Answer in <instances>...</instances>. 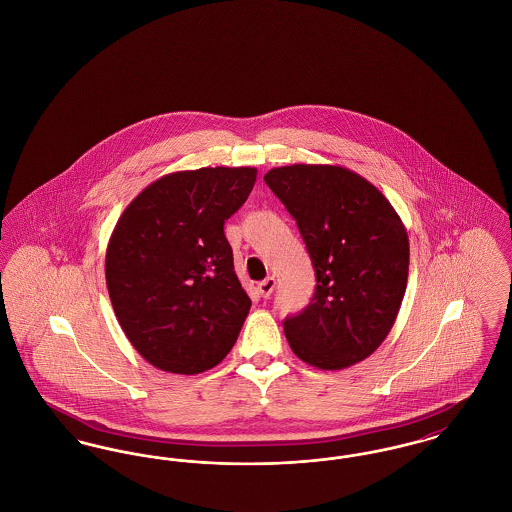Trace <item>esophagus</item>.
I'll use <instances>...</instances> for the list:
<instances>
[{
	"mask_svg": "<svg viewBox=\"0 0 512 512\" xmlns=\"http://www.w3.org/2000/svg\"><path fill=\"white\" fill-rule=\"evenodd\" d=\"M256 289H258L260 295L264 296V298H268V296L273 293V289H275V279H273V277H266L264 281L258 283Z\"/></svg>",
	"mask_w": 512,
	"mask_h": 512,
	"instance_id": "obj_1",
	"label": "esophagus"
}]
</instances>
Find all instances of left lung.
<instances>
[{
    "mask_svg": "<svg viewBox=\"0 0 512 512\" xmlns=\"http://www.w3.org/2000/svg\"><path fill=\"white\" fill-rule=\"evenodd\" d=\"M264 181L295 217L316 269V293L283 323L296 356L318 370L362 362L395 325L410 246L403 219L368 179L343 165L273 167Z\"/></svg>",
    "mask_w": 512,
    "mask_h": 512,
    "instance_id": "1",
    "label": "left lung"
}]
</instances>
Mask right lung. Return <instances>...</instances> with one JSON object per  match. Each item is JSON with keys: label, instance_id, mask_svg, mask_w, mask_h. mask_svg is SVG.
Segmentation results:
<instances>
[{"label": "right lung", "instance_id": "1", "mask_svg": "<svg viewBox=\"0 0 512 512\" xmlns=\"http://www.w3.org/2000/svg\"><path fill=\"white\" fill-rule=\"evenodd\" d=\"M256 167L167 173L123 210L106 250L115 318L154 368L194 376L233 349L250 310L223 223L256 183Z\"/></svg>", "mask_w": 512, "mask_h": 512}]
</instances>
